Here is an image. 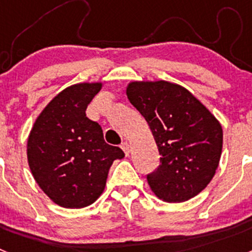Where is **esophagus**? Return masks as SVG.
Here are the masks:
<instances>
[{"instance_id": "esophagus-1", "label": "esophagus", "mask_w": 252, "mask_h": 252, "mask_svg": "<svg viewBox=\"0 0 252 252\" xmlns=\"http://www.w3.org/2000/svg\"><path fill=\"white\" fill-rule=\"evenodd\" d=\"M121 149L124 150L125 155H128V154H130V144H128V142H124L121 145Z\"/></svg>"}]
</instances>
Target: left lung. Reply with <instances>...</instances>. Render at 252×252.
Listing matches in <instances>:
<instances>
[{"mask_svg":"<svg viewBox=\"0 0 252 252\" xmlns=\"http://www.w3.org/2000/svg\"><path fill=\"white\" fill-rule=\"evenodd\" d=\"M126 95L148 122L161 164L148 175L150 189L169 203L195 197L215 177L223 144L222 126L184 87L133 81Z\"/></svg>","mask_w":252,"mask_h":252,"instance_id":"1","label":"left lung"}]
</instances>
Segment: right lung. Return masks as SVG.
<instances>
[{
    "instance_id": "right-lung-1",
    "label": "right lung",
    "mask_w": 252,
    "mask_h": 252,
    "mask_svg": "<svg viewBox=\"0 0 252 252\" xmlns=\"http://www.w3.org/2000/svg\"><path fill=\"white\" fill-rule=\"evenodd\" d=\"M102 82H84L58 93L35 120L28 139V161L43 192L58 206L83 208L103 193L111 165L125 157L108 145L86 110Z\"/></svg>"
}]
</instances>
